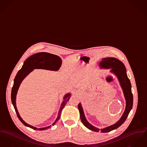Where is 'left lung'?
<instances>
[{"label":"left lung","mask_w":147,"mask_h":147,"mask_svg":"<svg viewBox=\"0 0 147 147\" xmlns=\"http://www.w3.org/2000/svg\"><path fill=\"white\" fill-rule=\"evenodd\" d=\"M100 65L102 67L112 69L111 71L114 73L118 77L121 86L122 88L124 95L126 101V106L125 111L121 119L114 125L107 127L102 129H98V128L92 126L86 120L84 113L82 108L81 104H78V109L80 113L81 119L83 124L88 129L95 132L101 131V132H108L115 130L119 127L126 121L128 115L129 114L133 105V95L131 92V85L130 80L128 78L126 67L121 61L113 57H107L102 59L101 62L100 63Z\"/></svg>","instance_id":"8db88e82"}]
</instances>
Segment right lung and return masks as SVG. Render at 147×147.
<instances>
[{
    "mask_svg": "<svg viewBox=\"0 0 147 147\" xmlns=\"http://www.w3.org/2000/svg\"><path fill=\"white\" fill-rule=\"evenodd\" d=\"M62 60L61 58L55 55L51 54L47 52H40L38 53H35L28 58L25 61L24 63V65L22 66L21 69L18 71L16 76L14 79V83L12 88L11 91V100L12 104L15 108L17 115L20 121L26 126L32 128L35 130H44L49 129L51 126H49L46 127L39 128L38 129L36 127H33L31 125H28L25 122L23 121V119L20 117L17 109L16 105V98L17 92L19 86L22 81V80L32 71L34 69H43L51 70H57L60 66L61 65ZM70 94H66L64 98V101L61 104V107H60L58 117L56 118L55 122L52 124L54 125L56 124V122L59 120L60 118L61 112L65 105L66 102L70 98Z\"/></svg>",
    "mask_w": 147,
    "mask_h": 147,
    "instance_id": "obj_1",
    "label": "right lung"
}]
</instances>
